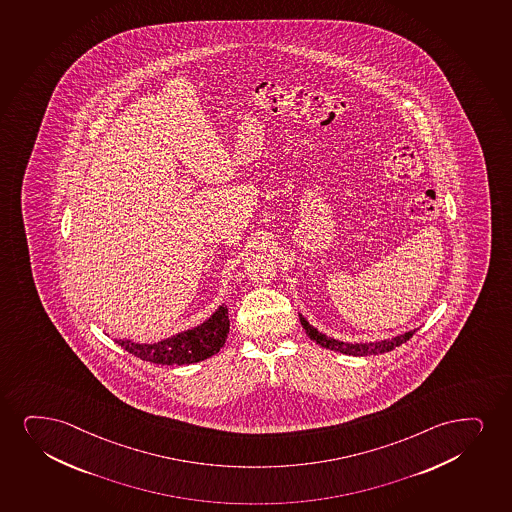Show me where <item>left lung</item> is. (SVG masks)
I'll use <instances>...</instances> for the list:
<instances>
[{
	"instance_id": "obj_1",
	"label": "left lung",
	"mask_w": 512,
	"mask_h": 512,
	"mask_svg": "<svg viewBox=\"0 0 512 512\" xmlns=\"http://www.w3.org/2000/svg\"><path fill=\"white\" fill-rule=\"evenodd\" d=\"M298 317H300V324L305 329V333L309 335L310 340L316 341L317 345L328 348V350H335V352L345 355H354V357H366V355H379L390 352L393 348L400 347L402 343L412 338L417 329H419L414 328L404 333V335L392 336V338H386V340L369 341V343L367 341L366 343H348V341L336 340V338L324 335L319 329L314 328L302 314H298Z\"/></svg>"
}]
</instances>
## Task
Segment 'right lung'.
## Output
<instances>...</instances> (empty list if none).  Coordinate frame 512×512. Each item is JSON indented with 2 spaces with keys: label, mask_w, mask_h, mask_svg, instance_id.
<instances>
[{
  "label": "right lung",
  "mask_w": 512,
  "mask_h": 512,
  "mask_svg": "<svg viewBox=\"0 0 512 512\" xmlns=\"http://www.w3.org/2000/svg\"><path fill=\"white\" fill-rule=\"evenodd\" d=\"M228 305H219L214 314L200 322L195 328L169 336L155 343H136V341L115 338V343L136 355L141 360L165 366H188L217 354L228 338Z\"/></svg>",
  "instance_id": "1"
}]
</instances>
